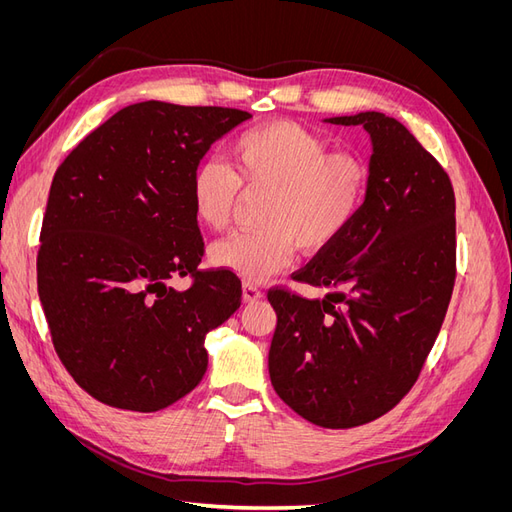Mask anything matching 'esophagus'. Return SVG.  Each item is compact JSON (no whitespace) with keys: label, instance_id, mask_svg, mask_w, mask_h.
<instances>
[{"label":"esophagus","instance_id":"1","mask_svg":"<svg viewBox=\"0 0 512 512\" xmlns=\"http://www.w3.org/2000/svg\"><path fill=\"white\" fill-rule=\"evenodd\" d=\"M258 299H262V290L256 284H250V282L243 284V301L245 303H254Z\"/></svg>","mask_w":512,"mask_h":512}]
</instances>
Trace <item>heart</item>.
<instances>
[{
	"instance_id": "1",
	"label": "heart",
	"mask_w": 512,
	"mask_h": 512,
	"mask_svg": "<svg viewBox=\"0 0 512 512\" xmlns=\"http://www.w3.org/2000/svg\"><path fill=\"white\" fill-rule=\"evenodd\" d=\"M230 166L200 160L192 168L188 196L194 220L224 230L245 194L269 192L258 211L262 228L237 232L211 247V262L245 280L262 282L286 269L297 247L320 254L359 220L369 194V164L329 143L297 121L277 119L241 132Z\"/></svg>"
}]
</instances>
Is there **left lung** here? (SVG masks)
<instances>
[{
    "label": "left lung",
    "instance_id": "obj_1",
    "mask_svg": "<svg viewBox=\"0 0 512 512\" xmlns=\"http://www.w3.org/2000/svg\"><path fill=\"white\" fill-rule=\"evenodd\" d=\"M329 121L371 136L367 203L342 239L292 275L331 288L327 297L269 290V374L309 423L348 429L393 410L421 376L455 286V192L397 119L369 111Z\"/></svg>",
    "mask_w": 512,
    "mask_h": 512
}]
</instances>
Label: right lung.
<instances>
[{
    "mask_svg": "<svg viewBox=\"0 0 512 512\" xmlns=\"http://www.w3.org/2000/svg\"><path fill=\"white\" fill-rule=\"evenodd\" d=\"M252 115L138 102L59 164L46 203L38 294L55 352L106 406L156 412L203 380L205 337L237 312L241 280L198 269L205 243L188 185L196 162ZM190 274L193 286H167Z\"/></svg>",
    "mask_w": 512,
    "mask_h": 512,
    "instance_id": "1",
    "label": "right lung"
}]
</instances>
